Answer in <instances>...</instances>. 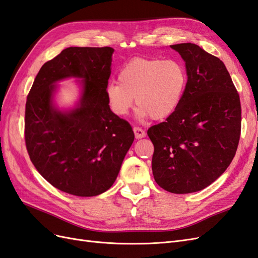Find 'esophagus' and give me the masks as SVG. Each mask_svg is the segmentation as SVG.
<instances>
[{
  "label": "esophagus",
  "mask_w": 258,
  "mask_h": 258,
  "mask_svg": "<svg viewBox=\"0 0 258 258\" xmlns=\"http://www.w3.org/2000/svg\"><path fill=\"white\" fill-rule=\"evenodd\" d=\"M133 130H134V133H135V137H136L137 139L144 138V137L146 136V133H145V131H144L143 128L138 127V126H134Z\"/></svg>",
  "instance_id": "obj_1"
}]
</instances>
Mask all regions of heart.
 <instances>
[{
	"instance_id": "1",
	"label": "heart",
	"mask_w": 258,
	"mask_h": 258,
	"mask_svg": "<svg viewBox=\"0 0 258 258\" xmlns=\"http://www.w3.org/2000/svg\"><path fill=\"white\" fill-rule=\"evenodd\" d=\"M185 66L177 59L135 58L119 73V83L106 87V98L111 111L126 115L134 105L137 114L161 120L170 116L179 106L187 86Z\"/></svg>"
}]
</instances>
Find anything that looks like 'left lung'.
I'll return each instance as SVG.
<instances>
[{
    "label": "left lung",
    "instance_id": "8db88e82",
    "mask_svg": "<svg viewBox=\"0 0 258 258\" xmlns=\"http://www.w3.org/2000/svg\"><path fill=\"white\" fill-rule=\"evenodd\" d=\"M186 62L187 86L177 109L147 134L154 146V180L172 194H191L229 166L241 134L237 88L219 58L192 43L171 45Z\"/></svg>",
    "mask_w": 258,
    "mask_h": 258
}]
</instances>
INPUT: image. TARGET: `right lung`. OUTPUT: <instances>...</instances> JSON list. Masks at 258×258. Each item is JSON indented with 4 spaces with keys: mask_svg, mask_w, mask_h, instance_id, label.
<instances>
[{
    "mask_svg": "<svg viewBox=\"0 0 258 258\" xmlns=\"http://www.w3.org/2000/svg\"><path fill=\"white\" fill-rule=\"evenodd\" d=\"M112 47H68L42 66L28 94L25 141L30 160L51 186L78 197H94L113 185L134 142L127 121L108 105ZM83 79L77 108L60 112L52 104L54 83Z\"/></svg>",
    "mask_w": 258,
    "mask_h": 258,
    "instance_id": "obj_1",
    "label": "right lung"
}]
</instances>
